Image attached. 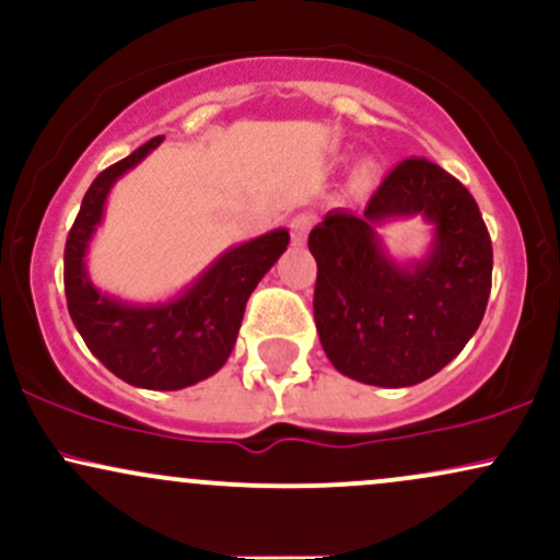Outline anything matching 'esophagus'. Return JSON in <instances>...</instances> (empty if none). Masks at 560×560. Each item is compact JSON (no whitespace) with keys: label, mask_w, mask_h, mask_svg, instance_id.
Here are the masks:
<instances>
[{"label":"esophagus","mask_w":560,"mask_h":560,"mask_svg":"<svg viewBox=\"0 0 560 560\" xmlns=\"http://www.w3.org/2000/svg\"><path fill=\"white\" fill-rule=\"evenodd\" d=\"M311 223H313V215H307V213H298L292 221H289V231H292L294 244H305L307 231H311Z\"/></svg>","instance_id":"obj_1"}]
</instances>
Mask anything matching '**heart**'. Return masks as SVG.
<instances>
[{"label":"heart","mask_w":560,"mask_h":560,"mask_svg":"<svg viewBox=\"0 0 560 560\" xmlns=\"http://www.w3.org/2000/svg\"><path fill=\"white\" fill-rule=\"evenodd\" d=\"M358 178H361V184H371L376 178V165L374 163H369V165H363L361 171H358Z\"/></svg>","instance_id":"1"}]
</instances>
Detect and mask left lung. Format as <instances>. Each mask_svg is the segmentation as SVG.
I'll list each match as a JSON object with an SVG mask.
<instances>
[{
  "label": "left lung",
  "instance_id": "8db88e82",
  "mask_svg": "<svg viewBox=\"0 0 560 560\" xmlns=\"http://www.w3.org/2000/svg\"><path fill=\"white\" fill-rule=\"evenodd\" d=\"M423 214L435 226L430 255L397 267L375 226ZM318 262L313 316L339 374L374 387H410L464 350L485 318L492 242L477 199L423 158L397 163L363 213L331 210L307 236Z\"/></svg>",
  "mask_w": 560,
  "mask_h": 560
}]
</instances>
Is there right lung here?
<instances>
[{
    "label": "right lung",
    "mask_w": 560,
    "mask_h": 560,
    "mask_svg": "<svg viewBox=\"0 0 560 560\" xmlns=\"http://www.w3.org/2000/svg\"><path fill=\"white\" fill-rule=\"evenodd\" d=\"M163 137L110 165L83 195L66 242L68 313L94 358L115 376L141 389H184L213 376L234 350L244 305L258 281L287 249V229L268 231L231 247L184 294L158 305H131L107 298L89 279L86 247L102 221L107 191L141 163Z\"/></svg>",
    "instance_id": "add662e5"
}]
</instances>
